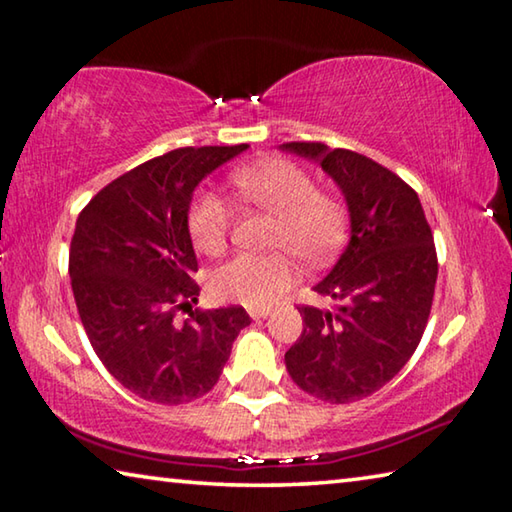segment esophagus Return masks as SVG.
<instances>
[{"instance_id":"1","label":"esophagus","mask_w":512,"mask_h":512,"mask_svg":"<svg viewBox=\"0 0 512 512\" xmlns=\"http://www.w3.org/2000/svg\"><path fill=\"white\" fill-rule=\"evenodd\" d=\"M250 319L253 321H259V319H269L271 316V310H250Z\"/></svg>"}]
</instances>
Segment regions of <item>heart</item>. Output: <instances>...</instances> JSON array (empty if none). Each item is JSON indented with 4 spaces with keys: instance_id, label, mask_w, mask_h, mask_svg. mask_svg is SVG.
<instances>
[{
    "instance_id": "obj_1",
    "label": "heart",
    "mask_w": 512,
    "mask_h": 512,
    "mask_svg": "<svg viewBox=\"0 0 512 512\" xmlns=\"http://www.w3.org/2000/svg\"><path fill=\"white\" fill-rule=\"evenodd\" d=\"M232 189L241 200L278 216L273 248L287 250L307 266H319L335 253L346 234V212L335 198L316 191L314 177L287 159H266L234 170ZM232 212L216 193L193 202L189 230L196 248L216 255L225 248ZM296 282L287 255H234L209 278V291L221 303L266 307Z\"/></svg>"
}]
</instances>
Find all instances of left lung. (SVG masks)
I'll use <instances>...</instances> for the list:
<instances>
[{
  "instance_id": "left-lung-1",
  "label": "left lung",
  "mask_w": 512,
  "mask_h": 512,
  "mask_svg": "<svg viewBox=\"0 0 512 512\" xmlns=\"http://www.w3.org/2000/svg\"><path fill=\"white\" fill-rule=\"evenodd\" d=\"M312 159L342 191L351 223L344 253L316 294L337 310L298 307L303 335L285 353L303 392L353 403L387 385L412 358L431 314L437 255L419 196L364 154L326 143H282Z\"/></svg>"
}]
</instances>
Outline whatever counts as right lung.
I'll return each mask as SVG.
<instances>
[{"mask_svg": "<svg viewBox=\"0 0 512 512\" xmlns=\"http://www.w3.org/2000/svg\"><path fill=\"white\" fill-rule=\"evenodd\" d=\"M241 145L180 148L120 175L88 202L70 243L72 294L104 367L145 401L180 405L218 383L248 326L243 307L193 310V191ZM190 314L176 321V312Z\"/></svg>", "mask_w": 512, "mask_h": 512, "instance_id": "right-lung-1", "label": "right lung"}]
</instances>
